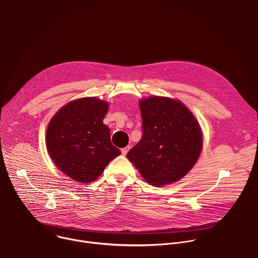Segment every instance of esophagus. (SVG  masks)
Instances as JSON below:
<instances>
[{"mask_svg": "<svg viewBox=\"0 0 258 258\" xmlns=\"http://www.w3.org/2000/svg\"><path fill=\"white\" fill-rule=\"evenodd\" d=\"M130 149H131V146H126V147H124V148H122V149H121L122 155H126V153L128 152Z\"/></svg>", "mask_w": 258, "mask_h": 258, "instance_id": "obj_1", "label": "esophagus"}]
</instances>
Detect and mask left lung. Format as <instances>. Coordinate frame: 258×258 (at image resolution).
Masks as SVG:
<instances>
[{
	"label": "left lung",
	"instance_id": "obj_1",
	"mask_svg": "<svg viewBox=\"0 0 258 258\" xmlns=\"http://www.w3.org/2000/svg\"><path fill=\"white\" fill-rule=\"evenodd\" d=\"M143 136L126 154L147 182L155 187L177 181L197 162L202 132L180 101L153 96L140 101Z\"/></svg>",
	"mask_w": 258,
	"mask_h": 258
}]
</instances>
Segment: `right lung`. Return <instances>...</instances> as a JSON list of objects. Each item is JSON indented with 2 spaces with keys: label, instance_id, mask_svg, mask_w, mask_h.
<instances>
[{
  "label": "right lung",
  "instance_id": "obj_1",
  "mask_svg": "<svg viewBox=\"0 0 258 258\" xmlns=\"http://www.w3.org/2000/svg\"><path fill=\"white\" fill-rule=\"evenodd\" d=\"M108 103L91 97L71 101L51 119L46 134L48 152L55 165L73 180L97 179L108 163L121 154L103 123Z\"/></svg>",
  "mask_w": 258,
  "mask_h": 258
}]
</instances>
